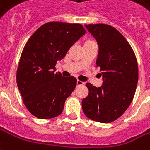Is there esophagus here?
I'll return each instance as SVG.
<instances>
[{"instance_id":"34e87169","label":"esophagus","mask_w":150,"mask_h":150,"mask_svg":"<svg viewBox=\"0 0 150 150\" xmlns=\"http://www.w3.org/2000/svg\"><path fill=\"white\" fill-rule=\"evenodd\" d=\"M83 84H84L83 82H82V81H80V80H77V86H83Z\"/></svg>"}]
</instances>
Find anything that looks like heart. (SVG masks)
<instances>
[{"label": "heart", "mask_w": 150, "mask_h": 150, "mask_svg": "<svg viewBox=\"0 0 150 150\" xmlns=\"http://www.w3.org/2000/svg\"><path fill=\"white\" fill-rule=\"evenodd\" d=\"M91 42H94L93 40H86V42H85V44H89V43H91Z\"/></svg>", "instance_id": "b5f03b06"}]
</instances>
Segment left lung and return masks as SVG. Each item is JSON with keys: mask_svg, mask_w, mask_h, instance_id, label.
Masks as SVG:
<instances>
[{"mask_svg": "<svg viewBox=\"0 0 150 150\" xmlns=\"http://www.w3.org/2000/svg\"><path fill=\"white\" fill-rule=\"evenodd\" d=\"M98 44L96 67L103 75V86L87 83V97L82 101L86 117L110 123L121 117L133 101L138 81V67L130 44L116 28L104 24H86Z\"/></svg>", "mask_w": 150, "mask_h": 150, "instance_id": "left-lung-1", "label": "left lung"}]
</instances>
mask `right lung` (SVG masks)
Masks as SVG:
<instances>
[{"label":"right lung","instance_id":"obj_1","mask_svg":"<svg viewBox=\"0 0 150 150\" xmlns=\"http://www.w3.org/2000/svg\"><path fill=\"white\" fill-rule=\"evenodd\" d=\"M85 33L82 24L48 22L28 39L19 62L16 83L24 104L35 117L48 119L63 112L77 80L55 73V64Z\"/></svg>","mask_w":150,"mask_h":150}]
</instances>
